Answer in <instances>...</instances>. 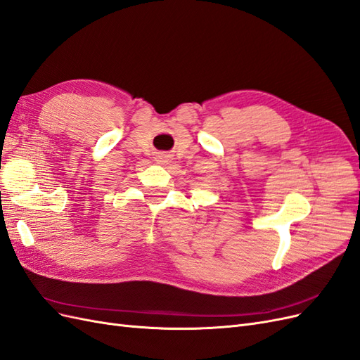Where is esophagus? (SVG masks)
Here are the masks:
<instances>
[{
	"label": "esophagus",
	"mask_w": 360,
	"mask_h": 360,
	"mask_svg": "<svg viewBox=\"0 0 360 360\" xmlns=\"http://www.w3.org/2000/svg\"><path fill=\"white\" fill-rule=\"evenodd\" d=\"M158 162H160V163H162V162H168V156L163 155V153L159 155V156H158Z\"/></svg>",
	"instance_id": "1"
}]
</instances>
